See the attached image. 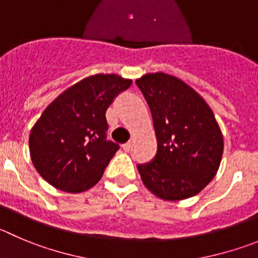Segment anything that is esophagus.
Masks as SVG:
<instances>
[{
	"label": "esophagus",
	"mask_w": 258,
	"mask_h": 258,
	"mask_svg": "<svg viewBox=\"0 0 258 258\" xmlns=\"http://www.w3.org/2000/svg\"><path fill=\"white\" fill-rule=\"evenodd\" d=\"M131 149H132V143H126V144H123V150L124 151H127V153H128V151H131Z\"/></svg>",
	"instance_id": "34e87169"
}]
</instances>
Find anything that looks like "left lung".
I'll use <instances>...</instances> for the list:
<instances>
[{
	"label": "left lung",
	"mask_w": 258,
	"mask_h": 258,
	"mask_svg": "<svg viewBox=\"0 0 258 258\" xmlns=\"http://www.w3.org/2000/svg\"><path fill=\"white\" fill-rule=\"evenodd\" d=\"M151 110L158 151L137 165L146 188L165 201L200 194L220 167L221 130L205 99L183 80L164 72L136 80Z\"/></svg>",
	"instance_id": "left-lung-1"
}]
</instances>
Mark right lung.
<instances>
[{
	"label": "right lung",
	"mask_w": 258,
	"mask_h": 258,
	"mask_svg": "<svg viewBox=\"0 0 258 258\" xmlns=\"http://www.w3.org/2000/svg\"><path fill=\"white\" fill-rule=\"evenodd\" d=\"M132 84L115 74H95L59 94L29 135L33 165L50 186L80 194L95 186L119 146L107 141L105 110Z\"/></svg>",
	"instance_id": "right-lung-1"
}]
</instances>
